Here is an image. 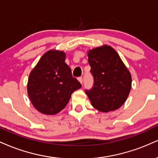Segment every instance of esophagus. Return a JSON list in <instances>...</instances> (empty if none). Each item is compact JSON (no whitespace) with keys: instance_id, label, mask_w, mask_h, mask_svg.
Segmentation results:
<instances>
[{"instance_id":"esophagus-1","label":"esophagus","mask_w":158,"mask_h":158,"mask_svg":"<svg viewBox=\"0 0 158 158\" xmlns=\"http://www.w3.org/2000/svg\"><path fill=\"white\" fill-rule=\"evenodd\" d=\"M78 79H79V81H80L81 84H82V83H83V78H82V77H79V78H78Z\"/></svg>"}]
</instances>
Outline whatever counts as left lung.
<instances>
[{
	"label": "left lung",
	"instance_id": "obj_1",
	"mask_svg": "<svg viewBox=\"0 0 158 158\" xmlns=\"http://www.w3.org/2000/svg\"><path fill=\"white\" fill-rule=\"evenodd\" d=\"M88 63L93 87L85 89L91 105L100 111H112L123 105L129 94L131 77L117 52L105 45L89 50Z\"/></svg>",
	"mask_w": 158,
	"mask_h": 158
}]
</instances>
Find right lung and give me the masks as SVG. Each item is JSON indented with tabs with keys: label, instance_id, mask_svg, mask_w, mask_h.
Listing matches in <instances>:
<instances>
[{
	"label": "right lung",
	"instance_id": "obj_1",
	"mask_svg": "<svg viewBox=\"0 0 158 158\" xmlns=\"http://www.w3.org/2000/svg\"><path fill=\"white\" fill-rule=\"evenodd\" d=\"M64 61V52L50 50L43 55L30 74L28 95L41 113H59L67 106L73 92L81 87Z\"/></svg>",
	"mask_w": 158,
	"mask_h": 158
}]
</instances>
